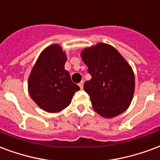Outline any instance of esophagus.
<instances>
[{"instance_id":"esophagus-1","label":"esophagus","mask_w":160,"mask_h":160,"mask_svg":"<svg viewBox=\"0 0 160 160\" xmlns=\"http://www.w3.org/2000/svg\"><path fill=\"white\" fill-rule=\"evenodd\" d=\"M83 86H84V81L83 80H81L80 83H79V86L80 87V89H83Z\"/></svg>"}]
</instances>
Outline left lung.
<instances>
[{"mask_svg": "<svg viewBox=\"0 0 160 160\" xmlns=\"http://www.w3.org/2000/svg\"><path fill=\"white\" fill-rule=\"evenodd\" d=\"M81 58L92 79L84 84L92 107L104 118H113L127 109L135 90L134 73L118 51L108 44L86 48Z\"/></svg>", "mask_w": 160, "mask_h": 160, "instance_id": "1", "label": "left lung"}]
</instances>
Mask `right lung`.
Listing matches in <instances>:
<instances>
[{
	"label": "right lung",
	"instance_id": "right-lung-1",
	"mask_svg": "<svg viewBox=\"0 0 160 160\" xmlns=\"http://www.w3.org/2000/svg\"><path fill=\"white\" fill-rule=\"evenodd\" d=\"M66 60L60 46L52 45L41 53L29 75V95L39 107L49 113L68 107L74 92L80 90L64 69Z\"/></svg>",
	"mask_w": 160,
	"mask_h": 160
}]
</instances>
